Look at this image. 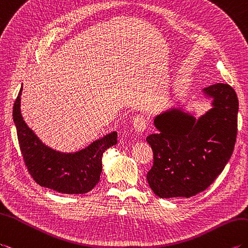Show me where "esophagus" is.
I'll use <instances>...</instances> for the list:
<instances>
[{"instance_id":"1","label":"esophagus","mask_w":248,"mask_h":248,"mask_svg":"<svg viewBox=\"0 0 248 248\" xmlns=\"http://www.w3.org/2000/svg\"><path fill=\"white\" fill-rule=\"evenodd\" d=\"M133 126L136 132L138 133H142L146 130L147 126V119L142 116V115H137L133 120Z\"/></svg>"}]
</instances>
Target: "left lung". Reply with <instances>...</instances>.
I'll return each instance as SVG.
<instances>
[{"label": "left lung", "instance_id": "1", "mask_svg": "<svg viewBox=\"0 0 248 248\" xmlns=\"http://www.w3.org/2000/svg\"><path fill=\"white\" fill-rule=\"evenodd\" d=\"M212 108L199 119L182 108L157 115L159 132L147 137L153 166L147 181L159 198H190L208 188L225 168L238 131L239 101L227 83L203 90Z\"/></svg>", "mask_w": 248, "mask_h": 248}]
</instances>
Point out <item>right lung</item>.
I'll use <instances>...</instances> for the list:
<instances>
[{"label": "right lung", "instance_id": "obj_1", "mask_svg": "<svg viewBox=\"0 0 248 248\" xmlns=\"http://www.w3.org/2000/svg\"><path fill=\"white\" fill-rule=\"evenodd\" d=\"M21 94L22 88L15 101L13 117L23 159L34 182L60 193L83 194L91 191L100 180L102 154L117 143V132L107 134L78 152L53 150L23 120Z\"/></svg>", "mask_w": 248, "mask_h": 248}]
</instances>
